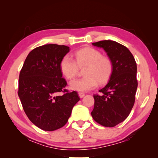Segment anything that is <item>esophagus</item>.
Returning <instances> with one entry per match:
<instances>
[{
	"mask_svg": "<svg viewBox=\"0 0 158 158\" xmlns=\"http://www.w3.org/2000/svg\"><path fill=\"white\" fill-rule=\"evenodd\" d=\"M79 96L80 98H83L85 96V94L84 93H79Z\"/></svg>",
	"mask_w": 158,
	"mask_h": 158,
	"instance_id": "34e87169",
	"label": "esophagus"
}]
</instances>
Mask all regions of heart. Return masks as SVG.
<instances>
[{"label":"heart","instance_id":"heart-1","mask_svg":"<svg viewBox=\"0 0 158 158\" xmlns=\"http://www.w3.org/2000/svg\"><path fill=\"white\" fill-rule=\"evenodd\" d=\"M74 56L75 60L69 55H65L59 65L61 73L68 79L76 76L78 66H85L84 71L85 77L70 81L71 90L86 92L97 87L98 82L102 84L108 81L113 69L112 63L110 58L102 55L100 51L90 47L83 48L74 53Z\"/></svg>","mask_w":158,"mask_h":158}]
</instances>
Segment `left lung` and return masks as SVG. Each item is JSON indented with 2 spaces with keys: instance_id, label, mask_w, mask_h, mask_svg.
<instances>
[{
  "instance_id": "8db88e82",
  "label": "left lung",
  "mask_w": 158,
  "mask_h": 158,
  "mask_svg": "<svg viewBox=\"0 0 158 158\" xmlns=\"http://www.w3.org/2000/svg\"><path fill=\"white\" fill-rule=\"evenodd\" d=\"M105 50L112 63L109 81L94 95V108L91 116L98 123L114 127L125 121L135 104L137 89V63L132 53L123 45L112 40L92 43Z\"/></svg>"
}]
</instances>
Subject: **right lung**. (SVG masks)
<instances>
[{
  "mask_svg": "<svg viewBox=\"0 0 158 158\" xmlns=\"http://www.w3.org/2000/svg\"><path fill=\"white\" fill-rule=\"evenodd\" d=\"M69 47L54 44L35 48L28 53L19 79L18 95L26 116L37 127L53 131L63 127L80 98L65 89L60 69L61 58ZM60 92L65 93L58 96Z\"/></svg>",
  "mask_w": 158,
  "mask_h": 158,
  "instance_id": "1",
  "label": "right lung"
}]
</instances>
